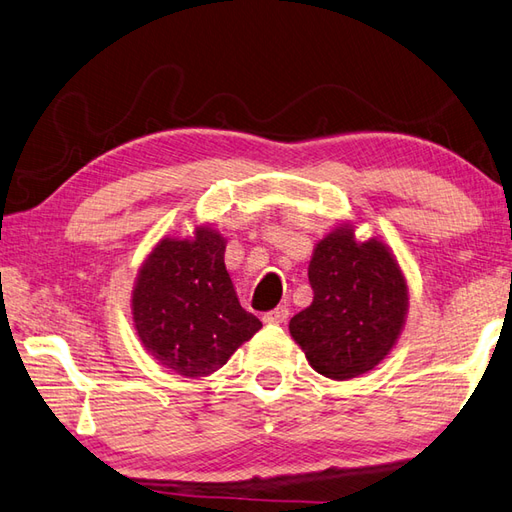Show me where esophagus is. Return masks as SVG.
I'll list each match as a JSON object with an SVG mask.
<instances>
[{"mask_svg":"<svg viewBox=\"0 0 512 512\" xmlns=\"http://www.w3.org/2000/svg\"><path fill=\"white\" fill-rule=\"evenodd\" d=\"M287 317H289V309H287V306H278V309L265 313L263 322H265V324H285Z\"/></svg>","mask_w":512,"mask_h":512,"instance_id":"esophagus-1","label":"esophagus"}]
</instances>
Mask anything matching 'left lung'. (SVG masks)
Listing matches in <instances>:
<instances>
[{
    "label": "left lung",
    "mask_w": 512,
    "mask_h": 512,
    "mask_svg": "<svg viewBox=\"0 0 512 512\" xmlns=\"http://www.w3.org/2000/svg\"><path fill=\"white\" fill-rule=\"evenodd\" d=\"M309 282L313 302L291 317L289 333L315 372L346 381L377 368L405 326L410 293L392 249L357 241L350 223L317 241Z\"/></svg>",
    "instance_id": "left-lung-1"
}]
</instances>
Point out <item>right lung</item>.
Listing matches in <instances>:
<instances>
[{
  "mask_svg": "<svg viewBox=\"0 0 512 512\" xmlns=\"http://www.w3.org/2000/svg\"><path fill=\"white\" fill-rule=\"evenodd\" d=\"M225 245L210 225L188 238L164 236L135 278L131 313L140 342L181 377H208L263 328L238 302Z\"/></svg>",
  "mask_w": 512,
  "mask_h": 512,
  "instance_id": "right-lung-1",
  "label": "right lung"
}]
</instances>
